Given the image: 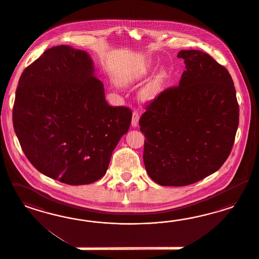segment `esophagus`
Wrapping results in <instances>:
<instances>
[{
	"label": "esophagus",
	"instance_id": "obj_1",
	"mask_svg": "<svg viewBox=\"0 0 259 259\" xmlns=\"http://www.w3.org/2000/svg\"><path fill=\"white\" fill-rule=\"evenodd\" d=\"M139 120H140V113L139 111L135 110L133 112V117H132V126L137 127L139 125Z\"/></svg>",
	"mask_w": 259,
	"mask_h": 259
}]
</instances>
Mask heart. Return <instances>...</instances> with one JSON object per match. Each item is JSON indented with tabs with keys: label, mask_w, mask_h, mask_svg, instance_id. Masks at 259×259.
Masks as SVG:
<instances>
[{
	"label": "heart",
	"mask_w": 259,
	"mask_h": 259,
	"mask_svg": "<svg viewBox=\"0 0 259 259\" xmlns=\"http://www.w3.org/2000/svg\"><path fill=\"white\" fill-rule=\"evenodd\" d=\"M167 78H168V74L166 71L162 70L158 72L157 75L146 84V87L143 88V90L141 91V98L146 102H150L157 99L164 89ZM140 78H141V75L138 73L128 78L126 80V84H133L134 82L138 81Z\"/></svg>",
	"instance_id": "1"
}]
</instances>
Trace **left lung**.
<instances>
[{"mask_svg":"<svg viewBox=\"0 0 259 259\" xmlns=\"http://www.w3.org/2000/svg\"><path fill=\"white\" fill-rule=\"evenodd\" d=\"M180 85L150 102L140 119L143 161L162 186H186L217 172L235 142L239 107L229 71L199 50H181Z\"/></svg>","mask_w":259,"mask_h":259,"instance_id":"obj_1","label":"left lung"}]
</instances>
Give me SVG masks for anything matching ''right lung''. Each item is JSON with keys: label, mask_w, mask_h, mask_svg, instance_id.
<instances>
[{"label": "right lung", "mask_w": 259, "mask_h": 259, "mask_svg": "<svg viewBox=\"0 0 259 259\" xmlns=\"http://www.w3.org/2000/svg\"><path fill=\"white\" fill-rule=\"evenodd\" d=\"M94 72L85 51L58 46L24 69L16 91L13 126L25 157L69 185L102 179L132 119L130 108L105 101Z\"/></svg>", "instance_id": "1"}]
</instances>
